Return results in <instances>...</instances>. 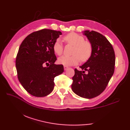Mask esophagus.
Segmentation results:
<instances>
[{"instance_id": "esophagus-1", "label": "esophagus", "mask_w": 130, "mask_h": 130, "mask_svg": "<svg viewBox=\"0 0 130 130\" xmlns=\"http://www.w3.org/2000/svg\"><path fill=\"white\" fill-rule=\"evenodd\" d=\"M63 68H64V70H67L68 69V67H67V66H64V67H63Z\"/></svg>"}]
</instances>
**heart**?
<instances>
[{
  "label": "heart",
  "mask_w": 130,
  "mask_h": 130,
  "mask_svg": "<svg viewBox=\"0 0 130 130\" xmlns=\"http://www.w3.org/2000/svg\"><path fill=\"white\" fill-rule=\"evenodd\" d=\"M65 43L74 46L71 56H62L58 59V62L65 66L76 65L80 60L85 62L89 59L93 52V45L89 41L85 40L83 36L75 32H71L63 37ZM52 48L55 54L61 55L62 54L63 46L60 40L55 41Z\"/></svg>",
  "instance_id": "heart-1"
}]
</instances>
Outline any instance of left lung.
Listing matches in <instances>:
<instances>
[{"label":"left lung","instance_id":"obj_1","mask_svg":"<svg viewBox=\"0 0 130 130\" xmlns=\"http://www.w3.org/2000/svg\"><path fill=\"white\" fill-rule=\"evenodd\" d=\"M84 32L92 43L93 52L89 59L80 67L83 71L74 70L71 88L79 96L90 99L106 88L114 73L115 54L112 44L103 35L94 31Z\"/></svg>","mask_w":130,"mask_h":130}]
</instances>
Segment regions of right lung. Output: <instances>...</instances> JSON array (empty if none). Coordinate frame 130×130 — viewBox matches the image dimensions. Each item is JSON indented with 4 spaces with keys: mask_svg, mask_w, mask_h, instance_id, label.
I'll return each instance as SVG.
<instances>
[{
    "mask_svg": "<svg viewBox=\"0 0 130 130\" xmlns=\"http://www.w3.org/2000/svg\"><path fill=\"white\" fill-rule=\"evenodd\" d=\"M60 31L42 29L24 38L17 55L15 66L19 82L30 94L37 97L48 95L54 89V78L63 72L52 46Z\"/></svg>",
    "mask_w": 130,
    "mask_h": 130,
    "instance_id": "right-lung-1",
    "label": "right lung"
}]
</instances>
